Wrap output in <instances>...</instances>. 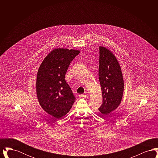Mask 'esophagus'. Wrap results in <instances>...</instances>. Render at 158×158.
Here are the masks:
<instances>
[{
  "label": "esophagus",
  "mask_w": 158,
  "mask_h": 158,
  "mask_svg": "<svg viewBox=\"0 0 158 158\" xmlns=\"http://www.w3.org/2000/svg\"><path fill=\"white\" fill-rule=\"evenodd\" d=\"M79 98L81 99H84V98H86V97H87L86 95H79Z\"/></svg>",
  "instance_id": "34e87169"
}]
</instances>
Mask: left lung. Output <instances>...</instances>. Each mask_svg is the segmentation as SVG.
<instances>
[{
  "label": "left lung",
  "instance_id": "1",
  "mask_svg": "<svg viewBox=\"0 0 158 158\" xmlns=\"http://www.w3.org/2000/svg\"><path fill=\"white\" fill-rule=\"evenodd\" d=\"M99 80L102 94V104L98 108L106 116L120 105L124 91V80L118 61L111 51L99 47Z\"/></svg>",
  "mask_w": 158,
  "mask_h": 158
}]
</instances>
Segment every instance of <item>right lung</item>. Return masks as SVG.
<instances>
[{
    "label": "right lung",
    "instance_id": "right-lung-1",
    "mask_svg": "<svg viewBox=\"0 0 158 158\" xmlns=\"http://www.w3.org/2000/svg\"><path fill=\"white\" fill-rule=\"evenodd\" d=\"M80 51L57 48L49 53L38 70V100L45 112L56 118L66 115L76 98L64 78L71 61Z\"/></svg>",
    "mask_w": 158,
    "mask_h": 158
}]
</instances>
